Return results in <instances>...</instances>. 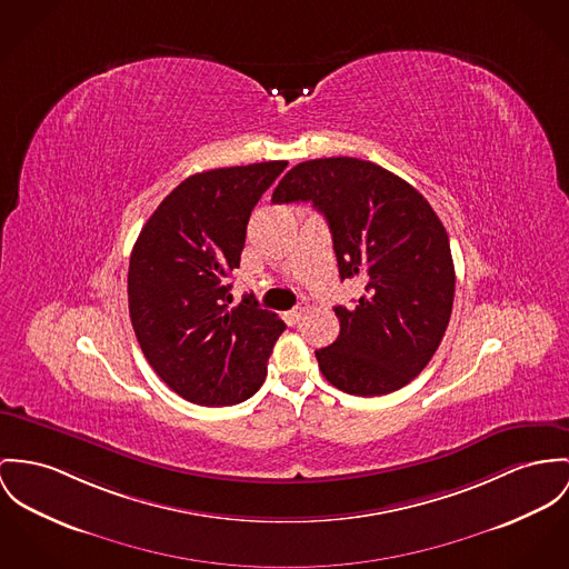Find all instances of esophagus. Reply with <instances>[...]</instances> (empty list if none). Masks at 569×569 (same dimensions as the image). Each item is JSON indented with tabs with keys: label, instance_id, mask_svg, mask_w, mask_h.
<instances>
[{
	"label": "esophagus",
	"instance_id": "esophagus-1",
	"mask_svg": "<svg viewBox=\"0 0 569 569\" xmlns=\"http://www.w3.org/2000/svg\"><path fill=\"white\" fill-rule=\"evenodd\" d=\"M306 306H297L295 309H290V311H288V318H290L292 322H299V320L303 318V313H306Z\"/></svg>",
	"mask_w": 569,
	"mask_h": 569
}]
</instances>
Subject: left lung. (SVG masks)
Here are the masks:
<instances>
[{"mask_svg": "<svg viewBox=\"0 0 569 569\" xmlns=\"http://www.w3.org/2000/svg\"><path fill=\"white\" fill-rule=\"evenodd\" d=\"M274 203L311 201L333 236L340 277H361L352 307H333L340 336L316 350L325 379L352 396H383L413 381L436 355L455 299L448 233L405 179L359 158L290 169Z\"/></svg>", "mask_w": 569, "mask_h": 569, "instance_id": "obj_1", "label": "left lung"}]
</instances>
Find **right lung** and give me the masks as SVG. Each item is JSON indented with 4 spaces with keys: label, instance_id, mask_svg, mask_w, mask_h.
Here are the masks:
<instances>
[{
    "label": "right lung",
    "instance_id": "add662e5",
    "mask_svg": "<svg viewBox=\"0 0 569 569\" xmlns=\"http://www.w3.org/2000/svg\"><path fill=\"white\" fill-rule=\"evenodd\" d=\"M288 162L212 169L183 179L144 222L130 258L128 301L138 345L181 398L224 407L262 388L283 320L253 295L231 307L247 222Z\"/></svg>",
    "mask_w": 569,
    "mask_h": 569
}]
</instances>
